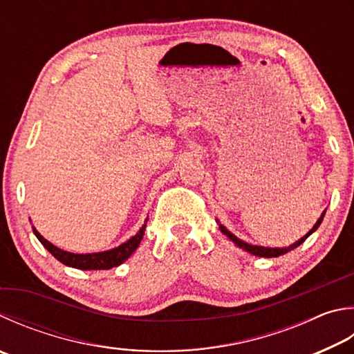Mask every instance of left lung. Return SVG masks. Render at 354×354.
Masks as SVG:
<instances>
[{"label":"left lung","mask_w":354,"mask_h":354,"mask_svg":"<svg viewBox=\"0 0 354 354\" xmlns=\"http://www.w3.org/2000/svg\"><path fill=\"white\" fill-rule=\"evenodd\" d=\"M324 215H325V212L322 214V216L319 218L317 223L314 224V226H313V229L310 230V232H308L305 236H301V239H300L299 241H295V243H294V244H291V246H289V248H274V249H272V248L252 246V244H248V243H244V241H241V240L236 239V236H235L234 234H230L226 227L221 226V224H220V229H221V232H223L224 235H226L229 240H232V241L236 244V246L241 248V249H244V250H246V252L252 254V255H257V257H268V259H269V257H279V255H283V254L289 252V250H291V249H295L297 246H300V244L304 243V241L308 239V236H310V235L314 232V230H316V229L320 226V223H322V220H324Z\"/></svg>","instance_id":"8db88e82"}]
</instances>
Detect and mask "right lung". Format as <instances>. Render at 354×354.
<instances>
[{
    "mask_svg": "<svg viewBox=\"0 0 354 354\" xmlns=\"http://www.w3.org/2000/svg\"><path fill=\"white\" fill-rule=\"evenodd\" d=\"M145 226L144 224L140 227L139 232L131 236L130 240L122 243L120 246L114 248L111 250H105V252H97V254H73V252H66V250H62L57 246H54L53 243H49L48 240H44L43 236L37 232L34 229V234L40 243L46 248L50 254H53L57 260L62 261L63 265L71 266V268H77V269H83V271H100V269H111L113 266H119L124 263L128 257H130L134 250L138 249L140 244V240H142L144 232H145Z\"/></svg>",
    "mask_w": 354,
    "mask_h": 354,
    "instance_id": "obj_1",
    "label": "right lung"
}]
</instances>
